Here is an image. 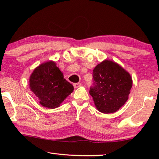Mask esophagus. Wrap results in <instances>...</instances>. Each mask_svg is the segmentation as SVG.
<instances>
[{
    "label": "esophagus",
    "instance_id": "1",
    "mask_svg": "<svg viewBox=\"0 0 159 159\" xmlns=\"http://www.w3.org/2000/svg\"><path fill=\"white\" fill-rule=\"evenodd\" d=\"M80 86H81V83H74V88H79Z\"/></svg>",
    "mask_w": 159,
    "mask_h": 159
}]
</instances>
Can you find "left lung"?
I'll return each instance as SVG.
<instances>
[{"mask_svg":"<svg viewBox=\"0 0 159 159\" xmlns=\"http://www.w3.org/2000/svg\"><path fill=\"white\" fill-rule=\"evenodd\" d=\"M93 79L89 93L100 112H116L128 100L133 80L130 75L118 64L103 61L93 69Z\"/></svg>","mask_w":159,"mask_h":159,"instance_id":"obj_1","label":"left lung"}]
</instances>
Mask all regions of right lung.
I'll use <instances>...</instances> for the list:
<instances>
[{
    "instance_id": "1",
    "label": "right lung",
    "mask_w": 159,
    "mask_h": 159,
    "mask_svg": "<svg viewBox=\"0 0 159 159\" xmlns=\"http://www.w3.org/2000/svg\"><path fill=\"white\" fill-rule=\"evenodd\" d=\"M29 87L40 104L49 109L57 108L74 90V86L64 79L52 61L34 69L29 79Z\"/></svg>"
}]
</instances>
